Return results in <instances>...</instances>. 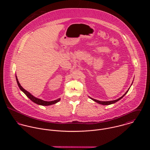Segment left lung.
<instances>
[{
  "label": "left lung",
  "instance_id": "obj_1",
  "mask_svg": "<svg viewBox=\"0 0 150 150\" xmlns=\"http://www.w3.org/2000/svg\"><path fill=\"white\" fill-rule=\"evenodd\" d=\"M132 86V85H131ZM129 88L128 89V91L125 93V94L123 95V96H122L121 98H118V99H116V100H111V101H105V102H103V101H100V100H96V99H93V98H90L92 100H93V101H95V102H96V103H99V104H100V105H111V104H113V103H115V102H118V100H120V99H121L127 93V92H128L129 89Z\"/></svg>",
  "mask_w": 150,
  "mask_h": 150
}]
</instances>
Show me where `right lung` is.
I'll use <instances>...</instances> for the list:
<instances>
[{
  "label": "right lung",
  "mask_w": 150,
  "mask_h": 150,
  "mask_svg": "<svg viewBox=\"0 0 150 150\" xmlns=\"http://www.w3.org/2000/svg\"><path fill=\"white\" fill-rule=\"evenodd\" d=\"M16 80H17V84L19 86L20 89L26 95V96L29 99H30L33 102L38 104V105H42V106H50V105H54V104H55L57 103V102H58L59 101H60L61 99H58L57 100H53V101H50V102H47V101H44L43 100H42L40 99H39V98H37L36 97H35L34 96H33L30 93H29V92H28L26 90H25L24 88H22V86H21V84H20L18 80V79H17V76H16Z\"/></svg>",
  "instance_id": "right-lung-1"
}]
</instances>
